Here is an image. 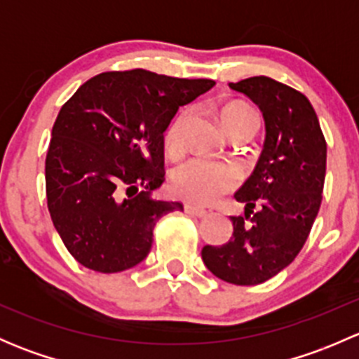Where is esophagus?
I'll use <instances>...</instances> for the list:
<instances>
[{
	"instance_id": "obj_1",
	"label": "esophagus",
	"mask_w": 359,
	"mask_h": 359,
	"mask_svg": "<svg viewBox=\"0 0 359 359\" xmlns=\"http://www.w3.org/2000/svg\"><path fill=\"white\" fill-rule=\"evenodd\" d=\"M184 210H186L187 215H193V217H198V219H203V217L208 215V212H206L205 208H200V206H194V205H184Z\"/></svg>"
}]
</instances>
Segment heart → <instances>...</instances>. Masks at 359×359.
I'll use <instances>...</instances> for the list:
<instances>
[{
  "label": "heart",
  "instance_id": "obj_1",
  "mask_svg": "<svg viewBox=\"0 0 359 359\" xmlns=\"http://www.w3.org/2000/svg\"><path fill=\"white\" fill-rule=\"evenodd\" d=\"M189 111L182 109L163 133V146L168 154H179L184 146V126H186ZM220 121L229 133L238 130L255 132L259 125L257 112L245 102H229L220 109ZM238 173L224 163L210 161L205 158H193L180 165L173 172V191L182 200L196 203V205H213L224 194L236 189Z\"/></svg>",
  "mask_w": 359,
  "mask_h": 359
}]
</instances>
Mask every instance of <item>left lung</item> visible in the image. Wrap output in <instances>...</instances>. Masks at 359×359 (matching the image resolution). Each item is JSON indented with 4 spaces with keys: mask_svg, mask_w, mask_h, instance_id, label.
I'll return each mask as SVG.
<instances>
[{
    "mask_svg": "<svg viewBox=\"0 0 359 359\" xmlns=\"http://www.w3.org/2000/svg\"><path fill=\"white\" fill-rule=\"evenodd\" d=\"M260 107L266 142L250 179L234 194L245 217H231L233 236L201 250L220 280L260 285L293 262L320 212L327 173V140L313 106L292 86L253 76L229 83Z\"/></svg>",
    "mask_w": 359,
    "mask_h": 359,
    "instance_id": "1",
    "label": "left lung"
}]
</instances>
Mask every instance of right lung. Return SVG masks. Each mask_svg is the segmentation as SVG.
Listing matches in <instances>:
<instances>
[{
  "label": "right lung",
  "instance_id": "right-lung-1",
  "mask_svg": "<svg viewBox=\"0 0 359 359\" xmlns=\"http://www.w3.org/2000/svg\"><path fill=\"white\" fill-rule=\"evenodd\" d=\"M213 85L146 69L111 71L64 104L46 153V205L81 266L106 274L137 266L158 220L184 208L151 198L165 182L163 133L180 106Z\"/></svg>",
  "mask_w": 359,
  "mask_h": 359
}]
</instances>
